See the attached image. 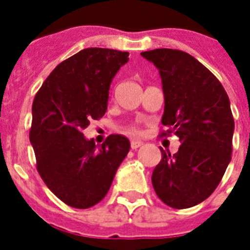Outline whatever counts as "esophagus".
<instances>
[{"mask_svg": "<svg viewBox=\"0 0 250 250\" xmlns=\"http://www.w3.org/2000/svg\"><path fill=\"white\" fill-rule=\"evenodd\" d=\"M141 145H143V141H140V140H131V148H132V149L140 148Z\"/></svg>", "mask_w": 250, "mask_h": 250, "instance_id": "obj_1", "label": "esophagus"}]
</instances>
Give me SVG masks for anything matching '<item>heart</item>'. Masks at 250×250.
Returning a JSON list of instances; mask_svg holds the SVG:
<instances>
[{"label": "heart", "mask_w": 250, "mask_h": 250, "mask_svg": "<svg viewBox=\"0 0 250 250\" xmlns=\"http://www.w3.org/2000/svg\"><path fill=\"white\" fill-rule=\"evenodd\" d=\"M123 132L128 133V135H140L141 133V129L140 127H137L135 125H127L123 128Z\"/></svg>", "instance_id": "heart-1"}]
</instances>
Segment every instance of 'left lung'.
Listing matches in <instances>:
<instances>
[{
	"label": "left lung",
	"mask_w": 250,
	"mask_h": 250,
	"mask_svg": "<svg viewBox=\"0 0 250 250\" xmlns=\"http://www.w3.org/2000/svg\"><path fill=\"white\" fill-rule=\"evenodd\" d=\"M141 56L160 70L165 93L161 137L175 133L182 145L152 175L153 188L174 209L197 205L213 193L232 153L235 128L229 96L221 82L194 57L176 49H154Z\"/></svg>",
	"instance_id": "obj_1"
}]
</instances>
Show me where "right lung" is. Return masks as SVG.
I'll list each match as a JSON object with an SVG mask.
<instances>
[{"mask_svg":"<svg viewBox=\"0 0 250 250\" xmlns=\"http://www.w3.org/2000/svg\"><path fill=\"white\" fill-rule=\"evenodd\" d=\"M127 62V52L83 49L61 62L35 96L29 141L36 168L71 208L88 209L101 201L129 150L122 135H110L98 148L83 135L92 119L105 115L110 83Z\"/></svg>","mask_w":250,"mask_h":250,"instance_id":"obj_1","label":"right lung"}]
</instances>
